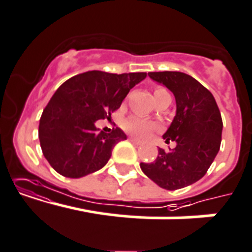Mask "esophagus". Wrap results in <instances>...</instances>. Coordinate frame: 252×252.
I'll use <instances>...</instances> for the list:
<instances>
[{"instance_id": "1", "label": "esophagus", "mask_w": 252, "mask_h": 252, "mask_svg": "<svg viewBox=\"0 0 252 252\" xmlns=\"http://www.w3.org/2000/svg\"><path fill=\"white\" fill-rule=\"evenodd\" d=\"M130 141L133 143V145H136V146H140V145H141L140 141L136 140V138H133V137H130Z\"/></svg>"}]
</instances>
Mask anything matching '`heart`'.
<instances>
[{
    "label": "heart",
    "instance_id": "obj_1",
    "mask_svg": "<svg viewBox=\"0 0 252 252\" xmlns=\"http://www.w3.org/2000/svg\"><path fill=\"white\" fill-rule=\"evenodd\" d=\"M153 95H155V99L157 102L163 99H171V95L164 88H156ZM122 127L133 137L138 138V140H146V138L150 137L151 133L157 130L158 125L146 119H142V117L131 116L124 122Z\"/></svg>",
    "mask_w": 252,
    "mask_h": 252
}]
</instances>
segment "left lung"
Masks as SVG:
<instances>
[{"mask_svg":"<svg viewBox=\"0 0 252 252\" xmlns=\"http://www.w3.org/2000/svg\"><path fill=\"white\" fill-rule=\"evenodd\" d=\"M148 76L176 97V116L163 138L177 146L158 148L155 162L140 167L160 188L176 190L199 181L209 169L221 142V115L212 93L188 74L152 71Z\"/></svg>","mask_w":252,"mask_h":252,"instance_id":"8db88e82","label":"left lung"}]
</instances>
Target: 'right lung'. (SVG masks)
Segmentation results:
<instances>
[{"instance_id":"add662e5","label":"right lung","mask_w":252,"mask_h":252,"mask_svg":"<svg viewBox=\"0 0 252 252\" xmlns=\"http://www.w3.org/2000/svg\"><path fill=\"white\" fill-rule=\"evenodd\" d=\"M146 73L111 74L92 70L68 79L43 110L38 137L45 159L59 174L80 178L101 169L112 148L126 135L119 127L111 132L95 122L111 117L131 89Z\"/></svg>"}]
</instances>
